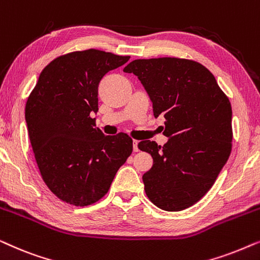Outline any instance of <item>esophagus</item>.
<instances>
[{
  "label": "esophagus",
  "mask_w": 260,
  "mask_h": 260,
  "mask_svg": "<svg viewBox=\"0 0 260 260\" xmlns=\"http://www.w3.org/2000/svg\"><path fill=\"white\" fill-rule=\"evenodd\" d=\"M133 148H134V151L137 152L140 149H138V141L137 140H134L133 141Z\"/></svg>",
  "instance_id": "esophagus-1"
}]
</instances>
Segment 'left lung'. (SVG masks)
Here are the masks:
<instances>
[{"instance_id": "8db88e82", "label": "left lung", "mask_w": 260, "mask_h": 260, "mask_svg": "<svg viewBox=\"0 0 260 260\" xmlns=\"http://www.w3.org/2000/svg\"><path fill=\"white\" fill-rule=\"evenodd\" d=\"M134 73L165 118L167 143L142 141L154 163L144 174L147 197L168 212L186 209L214 184L232 150V108L215 78L189 59H138L124 67Z\"/></svg>"}]
</instances>
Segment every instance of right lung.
Masks as SVG:
<instances>
[{
	"label": "right lung",
	"instance_id": "right-lung-1",
	"mask_svg": "<svg viewBox=\"0 0 260 260\" xmlns=\"http://www.w3.org/2000/svg\"><path fill=\"white\" fill-rule=\"evenodd\" d=\"M129 59L94 48L60 55L42 70L27 99L35 161L49 190L66 204L101 200L133 152L126 134L105 136L91 117L102 78Z\"/></svg>",
	"mask_w": 260,
	"mask_h": 260
}]
</instances>
